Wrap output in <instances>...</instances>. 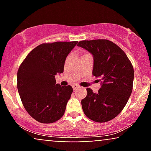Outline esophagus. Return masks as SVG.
<instances>
[{
    "instance_id": "esophagus-1",
    "label": "esophagus",
    "mask_w": 151,
    "mask_h": 151,
    "mask_svg": "<svg viewBox=\"0 0 151 151\" xmlns=\"http://www.w3.org/2000/svg\"><path fill=\"white\" fill-rule=\"evenodd\" d=\"M72 88H73L74 90L77 89L78 88H79V85H77V84H74V85L72 86Z\"/></svg>"
}]
</instances>
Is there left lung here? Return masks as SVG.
Returning a JSON list of instances; mask_svg holds the SVG:
<instances>
[{
  "label": "left lung",
  "instance_id": "8db88e82",
  "mask_svg": "<svg viewBox=\"0 0 151 151\" xmlns=\"http://www.w3.org/2000/svg\"><path fill=\"white\" fill-rule=\"evenodd\" d=\"M77 46L93 55L92 74L101 88L97 93L86 89L87 95L81 100L83 111L96 122H106L121 113L133 89L134 71L127 55L115 43L108 40H83Z\"/></svg>",
  "mask_w": 151,
  "mask_h": 151
}]
</instances>
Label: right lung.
I'll list each match as a JSON object with an SVG mask.
<instances>
[{"label":"right lung","instance_id":"1","mask_svg":"<svg viewBox=\"0 0 151 151\" xmlns=\"http://www.w3.org/2000/svg\"><path fill=\"white\" fill-rule=\"evenodd\" d=\"M77 41L44 43L27 55L19 67L17 86L25 110L43 124L55 122L64 115L73 89L56 84L55 75L64 72L67 55Z\"/></svg>","mask_w":151,"mask_h":151}]
</instances>
